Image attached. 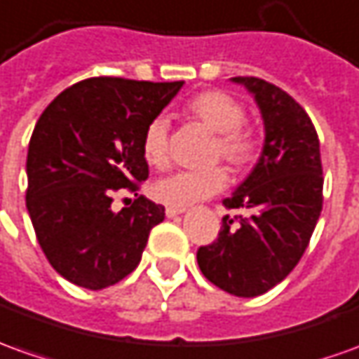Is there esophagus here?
Segmentation results:
<instances>
[{"instance_id": "esophagus-1", "label": "esophagus", "mask_w": 359, "mask_h": 359, "mask_svg": "<svg viewBox=\"0 0 359 359\" xmlns=\"http://www.w3.org/2000/svg\"><path fill=\"white\" fill-rule=\"evenodd\" d=\"M182 212H185V209H172V207H168V209H165V217L172 219V217H177V215H182Z\"/></svg>"}]
</instances>
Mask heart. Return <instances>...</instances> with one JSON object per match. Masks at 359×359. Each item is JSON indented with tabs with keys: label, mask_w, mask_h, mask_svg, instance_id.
I'll use <instances>...</instances> for the list:
<instances>
[{
	"label": "heart",
	"mask_w": 359,
	"mask_h": 359,
	"mask_svg": "<svg viewBox=\"0 0 359 359\" xmlns=\"http://www.w3.org/2000/svg\"><path fill=\"white\" fill-rule=\"evenodd\" d=\"M187 115L212 130L217 138L212 156L226 160L234 168H244L258 156L259 140L256 130L246 127L244 109L224 91H203L187 103ZM168 118L158 115L142 133V156L150 165H164L168 158ZM229 184L222 168H209L203 172H174L152 184V197L172 209H187L211 195L219 194Z\"/></svg>",
	"instance_id": "heart-1"
}]
</instances>
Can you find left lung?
<instances>
[{"label":"left lung","instance_id":"left-lung-1","mask_svg":"<svg viewBox=\"0 0 359 359\" xmlns=\"http://www.w3.org/2000/svg\"><path fill=\"white\" fill-rule=\"evenodd\" d=\"M244 86L264 121V147L248 177L222 203L248 217H222L219 238L197 250L203 276L236 297H258L287 278L307 250L323 211V165L309 115L289 93L252 76Z\"/></svg>","mask_w":359,"mask_h":359}]
</instances>
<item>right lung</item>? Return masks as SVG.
I'll return each mask as SVG.
<instances>
[{
	"instance_id": "add662e5",
	"label": "right lung",
	"mask_w": 359,
	"mask_h": 359,
	"mask_svg": "<svg viewBox=\"0 0 359 359\" xmlns=\"http://www.w3.org/2000/svg\"><path fill=\"white\" fill-rule=\"evenodd\" d=\"M184 81L90 78L36 121L27 154V211L50 266L80 287L105 289L135 271L164 207L140 195L113 211V194L148 177L142 133ZM137 195V194H135Z\"/></svg>"
}]
</instances>
